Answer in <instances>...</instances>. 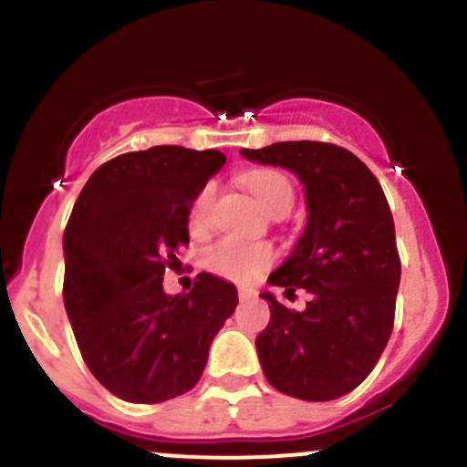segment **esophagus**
Returning <instances> with one entry per match:
<instances>
[{"instance_id":"34e87169","label":"esophagus","mask_w":467,"mask_h":467,"mask_svg":"<svg viewBox=\"0 0 467 467\" xmlns=\"http://www.w3.org/2000/svg\"><path fill=\"white\" fill-rule=\"evenodd\" d=\"M237 296H239V300H248V298H253V296H255V291L246 289V286H239Z\"/></svg>"}]
</instances>
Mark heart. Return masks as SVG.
<instances>
[{
    "label": "heart",
    "mask_w": 467,
    "mask_h": 467,
    "mask_svg": "<svg viewBox=\"0 0 467 467\" xmlns=\"http://www.w3.org/2000/svg\"><path fill=\"white\" fill-rule=\"evenodd\" d=\"M242 182L260 201L268 214L291 210L296 201L294 182L277 169H253L244 173ZM216 199V185L207 182L192 201L187 212V228L192 234H203L210 228L212 207ZM275 262V248L266 242H246L237 237H223L205 251L203 264L214 275L234 282H253Z\"/></svg>",
    "instance_id": "1"
}]
</instances>
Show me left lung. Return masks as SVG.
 <instances>
[{
	"mask_svg": "<svg viewBox=\"0 0 467 467\" xmlns=\"http://www.w3.org/2000/svg\"><path fill=\"white\" fill-rule=\"evenodd\" d=\"M244 158L298 173L307 194V228L268 282L312 294L305 312L271 294V321L257 337L268 384L307 402L350 393L389 343L400 286V253L389 201L375 173L329 142H275L242 149Z\"/></svg>",
	"mask_w": 467,
	"mask_h": 467,
	"instance_id": "1",
	"label": "left lung"
}]
</instances>
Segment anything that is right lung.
Segmentation results:
<instances>
[{
    "instance_id": "1",
    "label": "right lung",
    "mask_w": 467,
    "mask_h": 467,
    "mask_svg": "<svg viewBox=\"0 0 467 467\" xmlns=\"http://www.w3.org/2000/svg\"><path fill=\"white\" fill-rule=\"evenodd\" d=\"M225 162L214 149L150 146L89 176L63 237V300L89 373L126 402L178 398L203 375L237 289L199 273L190 294L162 291L164 268L190 244L187 212Z\"/></svg>"
}]
</instances>
